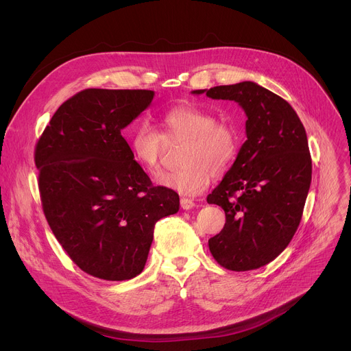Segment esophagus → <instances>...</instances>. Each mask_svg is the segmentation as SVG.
Segmentation results:
<instances>
[{"instance_id":"obj_1","label":"esophagus","mask_w":351,"mask_h":351,"mask_svg":"<svg viewBox=\"0 0 351 351\" xmlns=\"http://www.w3.org/2000/svg\"><path fill=\"white\" fill-rule=\"evenodd\" d=\"M196 206V204L195 202L192 200V199H188V197H182L180 199V208L183 209V210H191V209H193Z\"/></svg>"}]
</instances>
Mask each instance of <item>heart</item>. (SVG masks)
Instances as JSON below:
<instances>
[{
	"label": "heart",
	"mask_w": 351,
	"mask_h": 351,
	"mask_svg": "<svg viewBox=\"0 0 351 351\" xmlns=\"http://www.w3.org/2000/svg\"><path fill=\"white\" fill-rule=\"evenodd\" d=\"M162 125L165 135H160L147 121H139L132 126L129 136L135 160L152 173L160 168L165 138L188 139L183 151L185 166L160 173L156 178L160 186L185 196H195L206 189L210 175L222 176L232 168L239 152V135L232 125L217 122L210 110L189 102L180 104L166 110Z\"/></svg>",
	"instance_id": "heart-1"
}]
</instances>
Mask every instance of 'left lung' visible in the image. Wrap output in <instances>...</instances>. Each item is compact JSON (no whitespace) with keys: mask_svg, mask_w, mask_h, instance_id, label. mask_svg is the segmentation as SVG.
<instances>
[{"mask_svg":"<svg viewBox=\"0 0 351 351\" xmlns=\"http://www.w3.org/2000/svg\"><path fill=\"white\" fill-rule=\"evenodd\" d=\"M192 94L234 101L247 117V139L208 196V204L226 213V223L209 239V249L229 270L259 269L287 247L300 223L311 182L304 126L289 102L252 81Z\"/></svg>","mask_w":351,"mask_h":351,"instance_id":"8db88e82","label":"left lung"}]
</instances>
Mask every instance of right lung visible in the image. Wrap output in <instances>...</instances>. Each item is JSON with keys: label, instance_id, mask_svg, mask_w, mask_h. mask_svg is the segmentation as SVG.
<instances>
[{"label": "right lung", "instance_id": "add662e5", "mask_svg": "<svg viewBox=\"0 0 351 351\" xmlns=\"http://www.w3.org/2000/svg\"><path fill=\"white\" fill-rule=\"evenodd\" d=\"M154 95L81 90L57 109L35 147L48 225L72 262L98 279L138 276L156 222L179 210L178 193L152 185L122 136Z\"/></svg>", "mask_w": 351, "mask_h": 351}]
</instances>
